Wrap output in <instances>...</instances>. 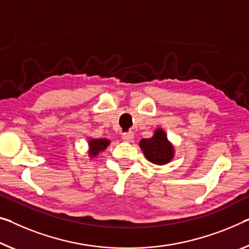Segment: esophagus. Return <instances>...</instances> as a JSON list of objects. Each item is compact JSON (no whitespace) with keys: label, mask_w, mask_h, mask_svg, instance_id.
I'll use <instances>...</instances> for the list:
<instances>
[{"label":"esophagus","mask_w":249,"mask_h":249,"mask_svg":"<svg viewBox=\"0 0 249 249\" xmlns=\"http://www.w3.org/2000/svg\"><path fill=\"white\" fill-rule=\"evenodd\" d=\"M133 138V132L132 131H128V132H124L122 133V139L124 141H131Z\"/></svg>","instance_id":"1"}]
</instances>
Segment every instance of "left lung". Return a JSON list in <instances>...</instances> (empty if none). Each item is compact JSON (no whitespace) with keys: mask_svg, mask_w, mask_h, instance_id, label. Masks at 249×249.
<instances>
[{"mask_svg":"<svg viewBox=\"0 0 249 249\" xmlns=\"http://www.w3.org/2000/svg\"><path fill=\"white\" fill-rule=\"evenodd\" d=\"M139 146L149 161L162 166L174 158L175 151L173 144L167 139L166 132L162 129H156L154 136L148 139H142Z\"/></svg>","mask_w":249,"mask_h":249,"instance_id":"1","label":"left lung"}]
</instances>
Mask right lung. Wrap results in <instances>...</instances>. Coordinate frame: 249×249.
<instances>
[{"instance_id":"obj_1","label":"right lung","mask_w":249,"mask_h":249,"mask_svg":"<svg viewBox=\"0 0 249 249\" xmlns=\"http://www.w3.org/2000/svg\"><path fill=\"white\" fill-rule=\"evenodd\" d=\"M110 143V140L108 139H91L89 141V156L90 157H95L99 155V152L105 150V149L108 147Z\"/></svg>"}]
</instances>
